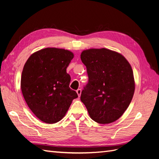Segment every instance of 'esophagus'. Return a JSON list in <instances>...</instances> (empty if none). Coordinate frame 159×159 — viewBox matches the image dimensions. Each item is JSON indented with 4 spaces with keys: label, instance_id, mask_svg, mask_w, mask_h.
Instances as JSON below:
<instances>
[{
    "label": "esophagus",
    "instance_id": "obj_1",
    "mask_svg": "<svg viewBox=\"0 0 159 159\" xmlns=\"http://www.w3.org/2000/svg\"><path fill=\"white\" fill-rule=\"evenodd\" d=\"M76 92H77V93H78V95L79 97H80L81 93V89H77V90H76Z\"/></svg>",
    "mask_w": 159,
    "mask_h": 159
}]
</instances>
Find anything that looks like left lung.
<instances>
[{"instance_id": "left-lung-1", "label": "left lung", "mask_w": 159, "mask_h": 159, "mask_svg": "<svg viewBox=\"0 0 159 159\" xmlns=\"http://www.w3.org/2000/svg\"><path fill=\"white\" fill-rule=\"evenodd\" d=\"M81 60L89 80L80 99L90 117L101 124L117 121L134 95L135 84L131 65L123 55L106 48L85 50Z\"/></svg>"}]
</instances>
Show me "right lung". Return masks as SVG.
<instances>
[{
    "label": "right lung",
    "mask_w": 159,
    "mask_h": 159,
    "mask_svg": "<svg viewBox=\"0 0 159 159\" xmlns=\"http://www.w3.org/2000/svg\"><path fill=\"white\" fill-rule=\"evenodd\" d=\"M74 53L46 48L28 57L21 76V90L28 107L46 123L60 121L74 99L78 97L70 88V75L66 72Z\"/></svg>",
    "instance_id": "add662e5"
}]
</instances>
